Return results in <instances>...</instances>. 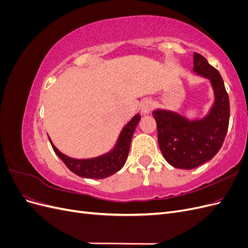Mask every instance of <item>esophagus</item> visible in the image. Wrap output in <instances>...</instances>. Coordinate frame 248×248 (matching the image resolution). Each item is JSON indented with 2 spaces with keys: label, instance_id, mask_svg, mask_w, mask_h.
Returning <instances> with one entry per match:
<instances>
[{
  "label": "esophagus",
  "instance_id": "1",
  "mask_svg": "<svg viewBox=\"0 0 248 248\" xmlns=\"http://www.w3.org/2000/svg\"><path fill=\"white\" fill-rule=\"evenodd\" d=\"M153 108H154L153 102L151 100L147 99V100H145L144 102H142L141 108H140V111H141L142 115H148V114H150V112L152 111Z\"/></svg>",
  "mask_w": 248,
  "mask_h": 248
}]
</instances>
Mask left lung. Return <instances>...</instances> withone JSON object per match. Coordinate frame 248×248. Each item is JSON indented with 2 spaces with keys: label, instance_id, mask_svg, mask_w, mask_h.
<instances>
[{
  "label": "left lung",
  "instance_id": "obj_1",
  "mask_svg": "<svg viewBox=\"0 0 248 248\" xmlns=\"http://www.w3.org/2000/svg\"><path fill=\"white\" fill-rule=\"evenodd\" d=\"M193 72L208 79L213 89L214 101L207 115L188 119L170 109L152 112L163 157L170 166L182 170L196 169L211 160L220 150L229 128L230 100L219 71L194 52Z\"/></svg>",
  "mask_w": 248,
  "mask_h": 248
}]
</instances>
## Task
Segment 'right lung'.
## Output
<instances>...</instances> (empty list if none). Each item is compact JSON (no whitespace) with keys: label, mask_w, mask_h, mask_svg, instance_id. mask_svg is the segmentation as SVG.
I'll return each instance as SVG.
<instances>
[{"label":"right lung","mask_w":248,"mask_h":248,"mask_svg":"<svg viewBox=\"0 0 248 248\" xmlns=\"http://www.w3.org/2000/svg\"><path fill=\"white\" fill-rule=\"evenodd\" d=\"M140 120V115L137 114L127 123L119 134L116 145L108 152L99 155L93 158L78 159L72 158L60 151L52 144L49 139L55 153L61 159L65 166L74 174L89 179H104L116 174L121 170L126 162L127 156L129 154V149L132 136Z\"/></svg>","instance_id":"right-lung-1"}]
</instances>
